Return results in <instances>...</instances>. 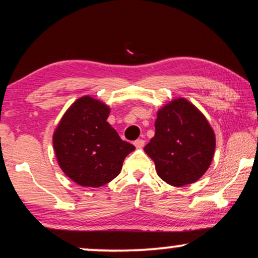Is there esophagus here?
<instances>
[{
    "label": "esophagus",
    "mask_w": 258,
    "mask_h": 258,
    "mask_svg": "<svg viewBox=\"0 0 258 258\" xmlns=\"http://www.w3.org/2000/svg\"><path fill=\"white\" fill-rule=\"evenodd\" d=\"M134 145H135L136 148H142V147L145 146V140H136V141L134 142Z\"/></svg>",
    "instance_id": "esophagus-1"
}]
</instances>
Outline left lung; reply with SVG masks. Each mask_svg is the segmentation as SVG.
<instances>
[{
	"label": "left lung",
	"mask_w": 258,
	"mask_h": 258,
	"mask_svg": "<svg viewBox=\"0 0 258 258\" xmlns=\"http://www.w3.org/2000/svg\"><path fill=\"white\" fill-rule=\"evenodd\" d=\"M215 148V133L205 116L188 100L179 98L158 111L155 136L145 152L163 181L181 187L205 174Z\"/></svg>",
	"instance_id": "left-lung-1"
}]
</instances>
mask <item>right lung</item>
<instances>
[{
    "label": "right lung",
    "mask_w": 258,
    "mask_h": 258,
    "mask_svg": "<svg viewBox=\"0 0 258 258\" xmlns=\"http://www.w3.org/2000/svg\"><path fill=\"white\" fill-rule=\"evenodd\" d=\"M110 108L90 96L70 106L53 134V147L62 172L84 187L111 181L135 147L121 140L106 122Z\"/></svg>",
    "instance_id": "1"
}]
</instances>
